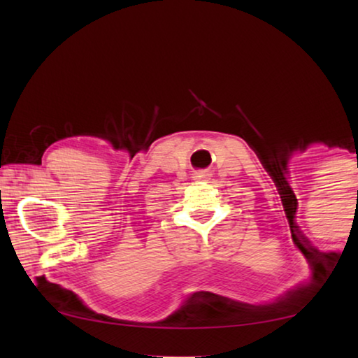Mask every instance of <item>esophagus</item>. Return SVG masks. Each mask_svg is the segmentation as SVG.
I'll use <instances>...</instances> for the list:
<instances>
[{"mask_svg":"<svg viewBox=\"0 0 358 358\" xmlns=\"http://www.w3.org/2000/svg\"><path fill=\"white\" fill-rule=\"evenodd\" d=\"M203 178H207V173H205V172L196 173V180H203Z\"/></svg>","mask_w":358,"mask_h":358,"instance_id":"obj_1","label":"esophagus"}]
</instances>
